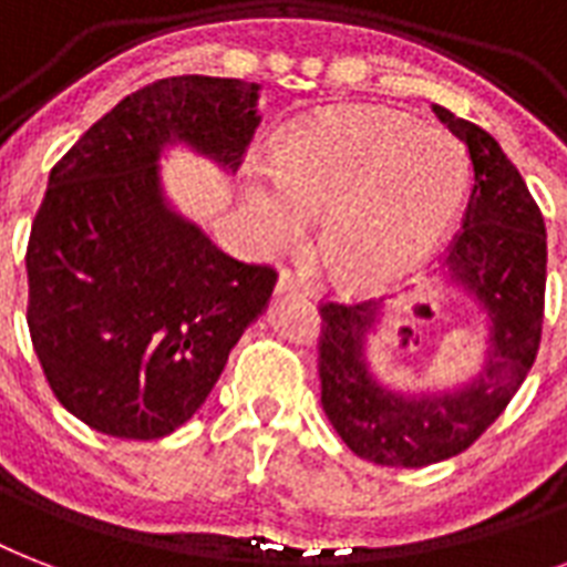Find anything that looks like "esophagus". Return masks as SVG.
Returning <instances> with one entry per match:
<instances>
[{
    "instance_id": "esophagus-1",
    "label": "esophagus",
    "mask_w": 567,
    "mask_h": 567,
    "mask_svg": "<svg viewBox=\"0 0 567 567\" xmlns=\"http://www.w3.org/2000/svg\"><path fill=\"white\" fill-rule=\"evenodd\" d=\"M276 293H300V297H309V288H306L291 270H282L279 279H276Z\"/></svg>"
}]
</instances>
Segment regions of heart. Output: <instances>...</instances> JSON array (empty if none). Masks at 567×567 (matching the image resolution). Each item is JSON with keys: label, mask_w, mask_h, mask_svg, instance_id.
Segmentation results:
<instances>
[{"label": "heart", "mask_w": 567, "mask_h": 567, "mask_svg": "<svg viewBox=\"0 0 567 567\" xmlns=\"http://www.w3.org/2000/svg\"><path fill=\"white\" fill-rule=\"evenodd\" d=\"M465 153L439 126L391 111H344L285 137L274 185L252 182L244 212L261 247L300 244L318 217V249L347 285L412 274L444 238L462 194Z\"/></svg>", "instance_id": "b5f03b06"}]
</instances>
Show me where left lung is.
Segmentation results:
<instances>
[{
    "mask_svg": "<svg viewBox=\"0 0 567 567\" xmlns=\"http://www.w3.org/2000/svg\"><path fill=\"white\" fill-rule=\"evenodd\" d=\"M467 146L471 199L444 258L441 282L480 306L485 350L480 371L453 388L385 385L373 373L371 341L385 300L320 306V403L355 456L385 467H426L458 456L509 405L536 362L545 320V217L518 167L485 128L432 105ZM403 341L412 327H400Z\"/></svg>",
    "mask_w": 567,
    "mask_h": 567,
    "instance_id": "8db88e82",
    "label": "left lung"
}]
</instances>
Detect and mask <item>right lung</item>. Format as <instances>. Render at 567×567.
<instances>
[{"mask_svg": "<svg viewBox=\"0 0 567 567\" xmlns=\"http://www.w3.org/2000/svg\"><path fill=\"white\" fill-rule=\"evenodd\" d=\"M258 91L212 75L146 84L49 173L25 252L29 332L61 405L96 432L179 430L265 315L274 267L214 247L162 182L167 146L238 171L261 123Z\"/></svg>", "mask_w": 567, "mask_h": 567, "instance_id": "1", "label": "right lung"}]
</instances>
